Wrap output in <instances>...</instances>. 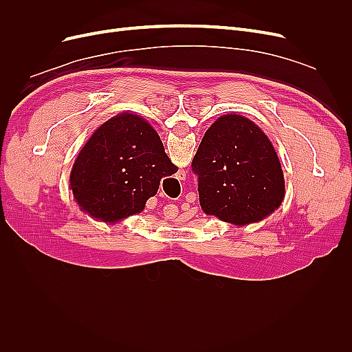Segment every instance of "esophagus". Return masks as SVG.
<instances>
[{
    "label": "esophagus",
    "instance_id": "34e87169",
    "mask_svg": "<svg viewBox=\"0 0 352 352\" xmlns=\"http://www.w3.org/2000/svg\"><path fill=\"white\" fill-rule=\"evenodd\" d=\"M185 177H186V172H185V170H179V172L176 173V179H177V180H185Z\"/></svg>",
    "mask_w": 352,
    "mask_h": 352
}]
</instances>
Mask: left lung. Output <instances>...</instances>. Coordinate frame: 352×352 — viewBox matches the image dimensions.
Returning <instances> with one entry per match:
<instances>
[{
  "label": "left lung",
  "instance_id": "obj_1",
  "mask_svg": "<svg viewBox=\"0 0 352 352\" xmlns=\"http://www.w3.org/2000/svg\"><path fill=\"white\" fill-rule=\"evenodd\" d=\"M199 206L235 226L267 219L285 199V177L269 136L238 113L212 123L192 162Z\"/></svg>",
  "mask_w": 352,
  "mask_h": 352
}]
</instances>
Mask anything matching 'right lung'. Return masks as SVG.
I'll use <instances>...</instances> for the list:
<instances>
[{"instance_id": "right-lung-1", "label": "right lung", "mask_w": 352, "mask_h": 352, "mask_svg": "<svg viewBox=\"0 0 352 352\" xmlns=\"http://www.w3.org/2000/svg\"><path fill=\"white\" fill-rule=\"evenodd\" d=\"M172 167L177 170L150 122L120 113L91 135L74 160L73 199L85 214L116 225L144 211Z\"/></svg>"}]
</instances>
